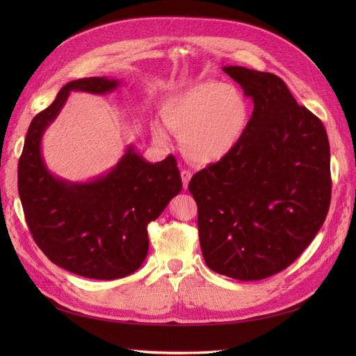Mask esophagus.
I'll return each instance as SVG.
<instances>
[{
  "instance_id": "obj_1",
  "label": "esophagus",
  "mask_w": 356,
  "mask_h": 356,
  "mask_svg": "<svg viewBox=\"0 0 356 356\" xmlns=\"http://www.w3.org/2000/svg\"><path fill=\"white\" fill-rule=\"evenodd\" d=\"M191 172L190 170H187V169H182L181 170V179H182V186H184V188H187L188 187V182H190V179H191Z\"/></svg>"
}]
</instances>
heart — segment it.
<instances>
[{
	"instance_id": "obj_1",
	"label": "heart",
	"mask_w": 356,
	"mask_h": 356,
	"mask_svg": "<svg viewBox=\"0 0 356 356\" xmlns=\"http://www.w3.org/2000/svg\"><path fill=\"white\" fill-rule=\"evenodd\" d=\"M169 131L181 136L187 157L209 165L234 152L251 120V105L243 93L221 81L204 80L172 95L161 106ZM166 141L163 129L154 131Z\"/></svg>"
}]
</instances>
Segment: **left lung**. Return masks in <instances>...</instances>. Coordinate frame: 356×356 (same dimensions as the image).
<instances>
[{
  "label": "left lung",
  "mask_w": 356,
  "mask_h": 356,
  "mask_svg": "<svg viewBox=\"0 0 356 356\" xmlns=\"http://www.w3.org/2000/svg\"><path fill=\"white\" fill-rule=\"evenodd\" d=\"M254 102L227 157L193 175L199 241L211 270L239 281L282 272L315 239L331 200L324 124L272 72L224 67Z\"/></svg>",
  "instance_id": "8db88e82"
}]
</instances>
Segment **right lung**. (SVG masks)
<instances>
[{
  "label": "right lung",
  "mask_w": 356,
  "mask_h": 356,
  "mask_svg": "<svg viewBox=\"0 0 356 356\" xmlns=\"http://www.w3.org/2000/svg\"><path fill=\"white\" fill-rule=\"evenodd\" d=\"M118 80L89 77L67 83L29 124L17 165V188L29 232L51 263L90 279L124 277L148 252L147 225L182 188L177 159L148 163L134 147L108 174L90 182L53 177L41 156V138L71 90L108 93Z\"/></svg>",
  "instance_id": "add662e5"
}]
</instances>
